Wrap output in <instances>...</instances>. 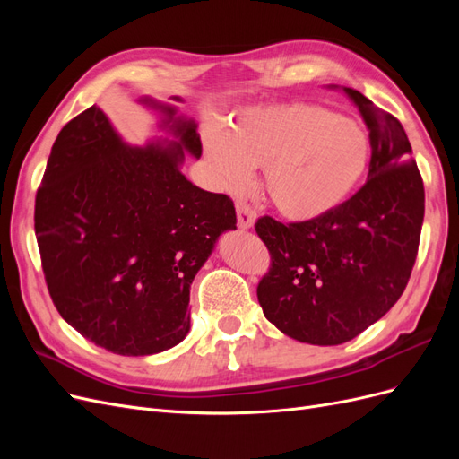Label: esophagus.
<instances>
[{
	"instance_id": "obj_1",
	"label": "esophagus",
	"mask_w": 459,
	"mask_h": 459,
	"mask_svg": "<svg viewBox=\"0 0 459 459\" xmlns=\"http://www.w3.org/2000/svg\"><path fill=\"white\" fill-rule=\"evenodd\" d=\"M235 208H238V226L241 228V230H248V228H253V224H255V218H256V214H255V211L251 206H248L247 203H238L235 204Z\"/></svg>"
}]
</instances>
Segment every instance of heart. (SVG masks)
<instances>
[{
	"mask_svg": "<svg viewBox=\"0 0 459 459\" xmlns=\"http://www.w3.org/2000/svg\"><path fill=\"white\" fill-rule=\"evenodd\" d=\"M203 147L226 191H245L253 169H264V195L293 221L337 211L364 179L371 157L369 137L358 122L300 101L247 108L226 132H208Z\"/></svg>",
	"mask_w": 459,
	"mask_h": 459,
	"instance_id": "heart-1",
	"label": "heart"
}]
</instances>
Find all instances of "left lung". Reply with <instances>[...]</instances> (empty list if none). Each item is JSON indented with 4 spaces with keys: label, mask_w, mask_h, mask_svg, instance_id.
I'll return each mask as SVG.
<instances>
[{
    "label": "left lung",
    "mask_w": 459,
    "mask_h": 459,
    "mask_svg": "<svg viewBox=\"0 0 459 459\" xmlns=\"http://www.w3.org/2000/svg\"><path fill=\"white\" fill-rule=\"evenodd\" d=\"M369 130L368 182L337 211L310 221H256L272 266L256 295L264 316L300 342L358 337L404 293L418 256L425 189L402 124L342 88Z\"/></svg>",
    "instance_id": "1"
}]
</instances>
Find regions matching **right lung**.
Wrapping results in <instances>:
<instances>
[{"instance_id":"obj_1","label":"right lung","mask_w":459,"mask_h":459,"mask_svg":"<svg viewBox=\"0 0 459 459\" xmlns=\"http://www.w3.org/2000/svg\"><path fill=\"white\" fill-rule=\"evenodd\" d=\"M178 100V97H176ZM164 113L179 142L124 143L100 107L59 132L36 193L34 230L55 308L82 337L149 356L189 331V287L214 243L238 226L233 201L179 172L201 157L197 124Z\"/></svg>"}]
</instances>
